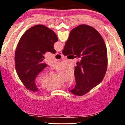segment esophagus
Returning <instances> with one entry per match:
<instances>
[{
    "label": "esophagus",
    "instance_id": "obj_1",
    "mask_svg": "<svg viewBox=\"0 0 125 125\" xmlns=\"http://www.w3.org/2000/svg\"><path fill=\"white\" fill-rule=\"evenodd\" d=\"M57 54H58V55H61V56L62 55V52H57Z\"/></svg>",
    "mask_w": 125,
    "mask_h": 125
}]
</instances>
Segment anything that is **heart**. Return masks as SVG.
<instances>
[{
	"label": "heart",
	"instance_id": "heart-1",
	"mask_svg": "<svg viewBox=\"0 0 125 125\" xmlns=\"http://www.w3.org/2000/svg\"><path fill=\"white\" fill-rule=\"evenodd\" d=\"M74 81V75H73L71 77L69 80V84H73ZM37 82L39 83H42V88L47 91L54 90L61 88L62 86H64V85L60 83L56 77L52 78L50 76L46 79V76L44 74H41L37 78Z\"/></svg>",
	"mask_w": 125,
	"mask_h": 125
}]
</instances>
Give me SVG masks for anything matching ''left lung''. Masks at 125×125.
Here are the masks:
<instances>
[{
  "instance_id": "obj_1",
  "label": "left lung",
  "mask_w": 125,
  "mask_h": 125,
  "mask_svg": "<svg viewBox=\"0 0 125 125\" xmlns=\"http://www.w3.org/2000/svg\"><path fill=\"white\" fill-rule=\"evenodd\" d=\"M58 41L55 33L42 24L33 26L21 37L15 52V68L26 89L38 91L35 80L47 65L43 62L47 52L56 53L54 43Z\"/></svg>"
}]
</instances>
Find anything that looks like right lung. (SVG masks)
Listing matches in <instances>:
<instances>
[{"label":"right lung","mask_w":125,"mask_h":125,"mask_svg":"<svg viewBox=\"0 0 125 125\" xmlns=\"http://www.w3.org/2000/svg\"><path fill=\"white\" fill-rule=\"evenodd\" d=\"M62 54L81 57L74 68L76 85L70 91L73 94L83 95L103 80L107 68V48L100 34L92 26L82 24L72 30Z\"/></svg>","instance_id":"add662e5"}]
</instances>
